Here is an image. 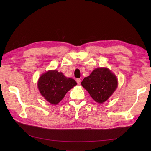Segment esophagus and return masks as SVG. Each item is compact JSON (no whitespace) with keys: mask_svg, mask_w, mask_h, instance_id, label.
Segmentation results:
<instances>
[{"mask_svg":"<svg viewBox=\"0 0 151 151\" xmlns=\"http://www.w3.org/2000/svg\"><path fill=\"white\" fill-rule=\"evenodd\" d=\"M76 82H77V84H78V85L81 84V79H80V78H77V79L76 80Z\"/></svg>","mask_w":151,"mask_h":151,"instance_id":"obj_1","label":"esophagus"}]
</instances>
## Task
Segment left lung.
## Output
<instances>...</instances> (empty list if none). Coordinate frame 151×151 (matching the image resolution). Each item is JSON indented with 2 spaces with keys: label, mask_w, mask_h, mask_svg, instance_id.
<instances>
[{
  "label": "left lung",
  "mask_w": 151,
  "mask_h": 151,
  "mask_svg": "<svg viewBox=\"0 0 151 151\" xmlns=\"http://www.w3.org/2000/svg\"><path fill=\"white\" fill-rule=\"evenodd\" d=\"M81 84L94 101L101 104L113 94L117 88L118 82L116 76L110 69L99 67L85 77Z\"/></svg>",
  "instance_id": "obj_1"
}]
</instances>
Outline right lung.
Wrapping results in <instances>:
<instances>
[{
  "instance_id": "add662e5",
  "label": "right lung",
  "mask_w": 151,
  "mask_h": 151,
  "mask_svg": "<svg viewBox=\"0 0 151 151\" xmlns=\"http://www.w3.org/2000/svg\"><path fill=\"white\" fill-rule=\"evenodd\" d=\"M77 83L56 70H49L41 75L37 87L41 95L50 104L56 105Z\"/></svg>"
}]
</instances>
